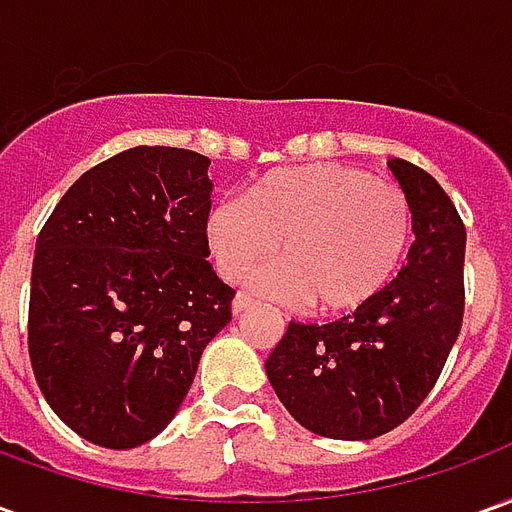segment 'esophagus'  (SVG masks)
Returning a JSON list of instances; mask_svg holds the SVG:
<instances>
[{"label":"esophagus","instance_id":"34e87169","mask_svg":"<svg viewBox=\"0 0 512 512\" xmlns=\"http://www.w3.org/2000/svg\"><path fill=\"white\" fill-rule=\"evenodd\" d=\"M252 307V299L246 296V293H235L233 299V315H241V312H246Z\"/></svg>","mask_w":512,"mask_h":512}]
</instances>
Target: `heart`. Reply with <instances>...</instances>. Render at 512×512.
Instances as JSON below:
<instances>
[{
  "instance_id": "obj_1",
  "label": "heart",
  "mask_w": 512,
  "mask_h": 512,
  "mask_svg": "<svg viewBox=\"0 0 512 512\" xmlns=\"http://www.w3.org/2000/svg\"><path fill=\"white\" fill-rule=\"evenodd\" d=\"M414 235L406 191L348 164L274 169L205 216V244L227 282L283 244L279 267L246 274V285L290 307L323 315L370 307L395 282Z\"/></svg>"
}]
</instances>
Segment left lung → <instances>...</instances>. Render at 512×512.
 Returning a JSON list of instances; mask_svg holds the SVG:
<instances>
[{
  "label": "left lung",
  "instance_id": "left-lung-1",
  "mask_svg": "<svg viewBox=\"0 0 512 512\" xmlns=\"http://www.w3.org/2000/svg\"><path fill=\"white\" fill-rule=\"evenodd\" d=\"M414 211V244L370 307L334 323H296L266 362L290 417L318 436L376 439L406 422L439 381L461 334L466 227L425 169L389 158Z\"/></svg>",
  "mask_w": 512,
  "mask_h": 512
}]
</instances>
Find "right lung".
I'll list each match as a JSON object with an SVG mask.
<instances>
[{
  "instance_id": "right-lung-1",
  "label": "right lung",
  "mask_w": 512,
  "mask_h": 512,
  "mask_svg": "<svg viewBox=\"0 0 512 512\" xmlns=\"http://www.w3.org/2000/svg\"><path fill=\"white\" fill-rule=\"evenodd\" d=\"M208 158L131 147L87 169L43 224L32 260L29 359L51 411L109 450L178 414L235 290L208 263Z\"/></svg>"
}]
</instances>
